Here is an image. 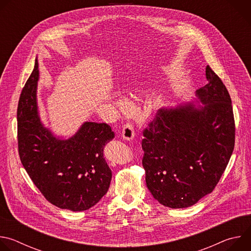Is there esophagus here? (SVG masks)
<instances>
[{
    "label": "esophagus",
    "mask_w": 251,
    "mask_h": 251,
    "mask_svg": "<svg viewBox=\"0 0 251 251\" xmlns=\"http://www.w3.org/2000/svg\"><path fill=\"white\" fill-rule=\"evenodd\" d=\"M122 137L123 139L127 140V141H131L133 140L134 136H135V133H134V127L130 124V123H127L124 125L123 127V130H122Z\"/></svg>",
    "instance_id": "1"
}]
</instances>
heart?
<instances>
[{
  "label": "heart",
  "mask_w": 251,
  "mask_h": 251,
  "mask_svg": "<svg viewBox=\"0 0 251 251\" xmlns=\"http://www.w3.org/2000/svg\"><path fill=\"white\" fill-rule=\"evenodd\" d=\"M116 104L119 107V109H121L122 111H126L128 109V104L125 101H123V100H118L116 102Z\"/></svg>",
  "instance_id": "obj_1"
}]
</instances>
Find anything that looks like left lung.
<instances>
[{
    "label": "left lung",
    "mask_w": 251,
    "mask_h": 251,
    "mask_svg": "<svg viewBox=\"0 0 251 251\" xmlns=\"http://www.w3.org/2000/svg\"><path fill=\"white\" fill-rule=\"evenodd\" d=\"M207 83L189 102L161 108L144 129L142 149L146 184L161 204L185 208L210 194L234 148L235 125L229 93L207 65Z\"/></svg>",
    "instance_id": "left-lung-1"
}]
</instances>
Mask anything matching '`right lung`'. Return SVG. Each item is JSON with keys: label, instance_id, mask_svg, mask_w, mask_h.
Instances as JSON below:
<instances>
[{"label": "right lung", "instance_id": "1", "mask_svg": "<svg viewBox=\"0 0 251 251\" xmlns=\"http://www.w3.org/2000/svg\"><path fill=\"white\" fill-rule=\"evenodd\" d=\"M39 63L26 80L18 104V147L31 181L53 205L82 211L108 191L112 172L103 156L115 134L106 123L84 122L66 140L56 138L41 122L37 87Z\"/></svg>", "mask_w": 251, "mask_h": 251}]
</instances>
